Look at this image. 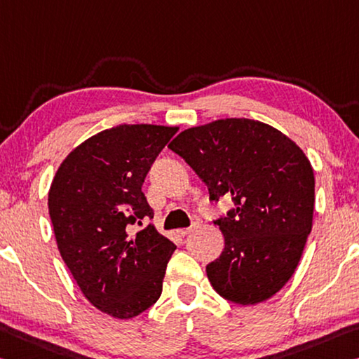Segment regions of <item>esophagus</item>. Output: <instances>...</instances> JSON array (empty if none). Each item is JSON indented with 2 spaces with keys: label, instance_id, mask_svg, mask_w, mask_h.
<instances>
[{
  "label": "esophagus",
  "instance_id": "obj_1",
  "mask_svg": "<svg viewBox=\"0 0 359 359\" xmlns=\"http://www.w3.org/2000/svg\"><path fill=\"white\" fill-rule=\"evenodd\" d=\"M196 226H198V224H193L191 226H189V229H182V230H177V233H179L180 236H187V235H189V233H191L193 230H195Z\"/></svg>",
  "mask_w": 359,
  "mask_h": 359
}]
</instances>
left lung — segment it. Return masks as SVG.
Here are the masks:
<instances>
[{
  "mask_svg": "<svg viewBox=\"0 0 359 359\" xmlns=\"http://www.w3.org/2000/svg\"><path fill=\"white\" fill-rule=\"evenodd\" d=\"M168 147L200 175L210 200L235 203L214 222L225 238L206 266L215 292L240 305L273 297L297 269L313 225L315 174L302 149L248 118L185 129Z\"/></svg>",
  "mask_w": 359,
  "mask_h": 359,
  "instance_id": "8db88e82",
  "label": "left lung"
}]
</instances>
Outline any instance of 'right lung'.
<instances>
[{
  "instance_id": "add662e5",
  "label": "right lung",
  "mask_w": 359,
  "mask_h": 359,
  "mask_svg": "<svg viewBox=\"0 0 359 359\" xmlns=\"http://www.w3.org/2000/svg\"><path fill=\"white\" fill-rule=\"evenodd\" d=\"M179 128L119 124L93 135L60 163L48 195L57 248L90 304L130 320L156 302L175 244L149 224L142 185Z\"/></svg>"
}]
</instances>
